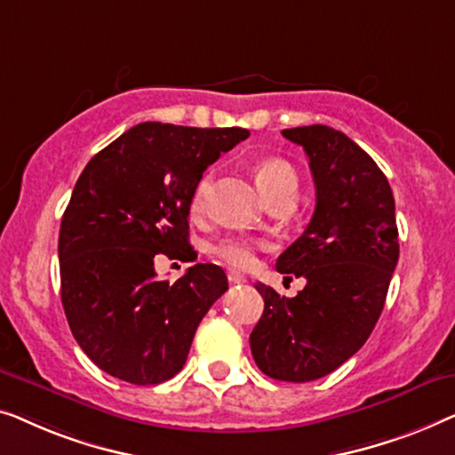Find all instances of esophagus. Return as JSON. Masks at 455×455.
I'll list each match as a JSON object with an SVG mask.
<instances>
[{"mask_svg":"<svg viewBox=\"0 0 455 455\" xmlns=\"http://www.w3.org/2000/svg\"><path fill=\"white\" fill-rule=\"evenodd\" d=\"M227 278H228V283L230 284H243L245 283V276H243V274H239V272H235V270H228L227 272Z\"/></svg>","mask_w":455,"mask_h":455,"instance_id":"34e87169","label":"esophagus"}]
</instances>
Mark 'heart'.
I'll return each mask as SVG.
<instances>
[{"mask_svg": "<svg viewBox=\"0 0 455 455\" xmlns=\"http://www.w3.org/2000/svg\"><path fill=\"white\" fill-rule=\"evenodd\" d=\"M253 179L258 183L261 196L267 202L278 200V197H294L299 189V175L294 166L284 161V158H261L253 164ZM210 189H212V177L204 175L200 181L196 183L194 194L189 197V214L200 216L206 208ZM212 253L216 258L225 261L228 266L235 267H247L253 261V247L251 243L245 239H236V236H228L222 239L212 247Z\"/></svg>", "mask_w": 455, "mask_h": 455, "instance_id": "b5f03b06", "label": "heart"}]
</instances>
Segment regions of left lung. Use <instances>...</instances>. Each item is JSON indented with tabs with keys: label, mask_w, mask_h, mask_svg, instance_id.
<instances>
[{
	"label": "left lung",
	"mask_w": 455,
	"mask_h": 455,
	"mask_svg": "<svg viewBox=\"0 0 455 455\" xmlns=\"http://www.w3.org/2000/svg\"><path fill=\"white\" fill-rule=\"evenodd\" d=\"M283 136L309 156L315 212L280 253L276 270L307 284L292 299L255 284L264 313L249 344L267 377L305 383L331 373L367 342L400 245L392 188L361 146L328 125L292 127Z\"/></svg>",
	"instance_id": "8db88e82"
}]
</instances>
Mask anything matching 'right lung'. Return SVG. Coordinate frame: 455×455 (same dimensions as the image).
Returning <instances> with one entry per match:
<instances>
[{"instance_id":"add662e5","label":"right lung","mask_w":455,"mask_h":455,"mask_svg":"<svg viewBox=\"0 0 455 455\" xmlns=\"http://www.w3.org/2000/svg\"><path fill=\"white\" fill-rule=\"evenodd\" d=\"M247 136L146 121L82 171L60 228L61 303L76 342L105 373L156 386L183 369L228 280L220 266L196 264L171 284L156 278L155 258H197L189 197L220 152Z\"/></svg>"}]
</instances>
